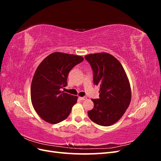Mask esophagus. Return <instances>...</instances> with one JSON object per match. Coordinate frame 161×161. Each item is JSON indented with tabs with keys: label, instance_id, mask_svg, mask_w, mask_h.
<instances>
[{
	"label": "esophagus",
	"instance_id": "esophagus-1",
	"mask_svg": "<svg viewBox=\"0 0 161 161\" xmlns=\"http://www.w3.org/2000/svg\"><path fill=\"white\" fill-rule=\"evenodd\" d=\"M80 101H85L86 99V97H79V98Z\"/></svg>",
	"mask_w": 161,
	"mask_h": 161
}]
</instances>
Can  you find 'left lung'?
Returning <instances> with one entry per match:
<instances>
[{
	"mask_svg": "<svg viewBox=\"0 0 161 161\" xmlns=\"http://www.w3.org/2000/svg\"><path fill=\"white\" fill-rule=\"evenodd\" d=\"M93 71V83L99 86V99H91L94 108L88 111L95 124L109 126L117 122L131 101L130 85L121 63L108 53L86 55Z\"/></svg>",
	"mask_w": 161,
	"mask_h": 161,
	"instance_id": "obj_1",
	"label": "left lung"
}]
</instances>
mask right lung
<instances>
[{
  "instance_id": "obj_1",
  "label": "right lung",
  "mask_w": 161,
  "mask_h": 161,
  "mask_svg": "<svg viewBox=\"0 0 161 161\" xmlns=\"http://www.w3.org/2000/svg\"><path fill=\"white\" fill-rule=\"evenodd\" d=\"M80 56L53 52L38 66L31 85L34 109L46 122L56 124L66 119L78 97L62 91L73 67L83 61Z\"/></svg>"
}]
</instances>
